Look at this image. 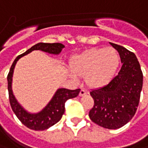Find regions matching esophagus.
Returning <instances> with one entry per match:
<instances>
[{"mask_svg": "<svg viewBox=\"0 0 148 148\" xmlns=\"http://www.w3.org/2000/svg\"><path fill=\"white\" fill-rule=\"evenodd\" d=\"M87 93H88V91H87V90H85V89H81V91L79 92V95H80V96H83V95H85L86 94H87Z\"/></svg>", "mask_w": 148, "mask_h": 148, "instance_id": "obj_1", "label": "esophagus"}]
</instances>
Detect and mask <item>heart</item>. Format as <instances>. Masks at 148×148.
I'll list each match as a JSON object with an SVG mask.
<instances>
[{
  "instance_id": "obj_1",
  "label": "heart",
  "mask_w": 148,
  "mask_h": 148,
  "mask_svg": "<svg viewBox=\"0 0 148 148\" xmlns=\"http://www.w3.org/2000/svg\"><path fill=\"white\" fill-rule=\"evenodd\" d=\"M120 65V55L112 47L88 49L72 57L70 68L74 78L85 75L88 86L100 87L112 80Z\"/></svg>"
}]
</instances>
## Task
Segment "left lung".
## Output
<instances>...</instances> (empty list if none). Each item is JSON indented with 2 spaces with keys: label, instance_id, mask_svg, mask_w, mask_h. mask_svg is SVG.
Wrapping results in <instances>:
<instances>
[{
  "label": "left lung",
  "instance_id": "left-lung-1",
  "mask_svg": "<svg viewBox=\"0 0 148 148\" xmlns=\"http://www.w3.org/2000/svg\"><path fill=\"white\" fill-rule=\"evenodd\" d=\"M110 44L119 53L122 66L107 85L90 91L94 106L89 116L99 126L114 130L125 125L134 116L140 99L143 76L134 53L121 45Z\"/></svg>",
  "mask_w": 148,
  "mask_h": 148
}]
</instances>
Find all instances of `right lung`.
<instances>
[{"label":"right lung","mask_w":148,"mask_h":148,"mask_svg":"<svg viewBox=\"0 0 148 148\" xmlns=\"http://www.w3.org/2000/svg\"><path fill=\"white\" fill-rule=\"evenodd\" d=\"M63 48H65V46L60 43H53V44L38 43L34 46H32L31 49H28L24 53L16 57V59L11 66L10 72L7 76L8 91H9V99H10V106L12 110L14 111L19 121L29 129L33 130H45L58 122L61 120L62 115L65 112V103L66 102V100L78 96L80 92V89L69 90L66 88H59L56 91L55 95H53L50 102L47 104V106L44 109H42V111H40L38 113H30L27 112L18 103L12 91V77H13L15 65L21 57L34 50H41L46 53L57 55L61 53Z\"/></svg>","instance_id":"right-lung-1"}]
</instances>
